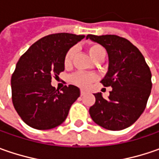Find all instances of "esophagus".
<instances>
[{"instance_id":"esophagus-1","label":"esophagus","mask_w":159,"mask_h":159,"mask_svg":"<svg viewBox=\"0 0 159 159\" xmlns=\"http://www.w3.org/2000/svg\"><path fill=\"white\" fill-rule=\"evenodd\" d=\"M86 95V92H85L84 90H80V95L83 96V95Z\"/></svg>"}]
</instances>
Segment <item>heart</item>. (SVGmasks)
I'll list each match as a JSON object with an SVG mask.
<instances>
[{
	"instance_id": "b5f03b06",
	"label": "heart",
	"mask_w": 159,
	"mask_h": 159,
	"mask_svg": "<svg viewBox=\"0 0 159 159\" xmlns=\"http://www.w3.org/2000/svg\"><path fill=\"white\" fill-rule=\"evenodd\" d=\"M87 50L89 52V56L94 60L97 59L100 57L105 56V49L104 48L95 42L89 43L87 46ZM75 55V48H70V49L66 52L64 56V63L65 66H70L72 62V59ZM96 80V76L93 73H88V72H76L70 77V81L79 87L86 88L89 86L92 82H94Z\"/></svg>"
}]
</instances>
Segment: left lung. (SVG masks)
I'll use <instances>...</instances> for the list:
<instances>
[{"label":"left lung","instance_id":"left-lung-1","mask_svg":"<svg viewBox=\"0 0 159 159\" xmlns=\"http://www.w3.org/2000/svg\"><path fill=\"white\" fill-rule=\"evenodd\" d=\"M87 39L104 47L109 56V69L101 83L111 87L108 99L94 94L90 107L92 119L102 127L119 131L133 125L146 108L151 92V72L143 54L128 40L114 34L93 35Z\"/></svg>","mask_w":159,"mask_h":159}]
</instances>
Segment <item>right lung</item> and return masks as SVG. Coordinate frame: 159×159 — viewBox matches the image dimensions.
I'll return each mask as SVG.
<instances>
[{
	"label": "right lung",
	"instance_id": "obj_1",
	"mask_svg": "<svg viewBox=\"0 0 159 159\" xmlns=\"http://www.w3.org/2000/svg\"><path fill=\"white\" fill-rule=\"evenodd\" d=\"M84 38L85 35L67 33L49 34L19 58L11 76L12 102L26 125L47 130L61 125L67 118L80 89L69 85L59 91L51 86V79L64 71L66 52Z\"/></svg>",
	"mask_w": 159,
	"mask_h": 159
}]
</instances>
